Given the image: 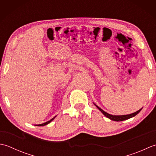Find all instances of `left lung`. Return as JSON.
<instances>
[{"mask_svg": "<svg viewBox=\"0 0 156 156\" xmlns=\"http://www.w3.org/2000/svg\"><path fill=\"white\" fill-rule=\"evenodd\" d=\"M94 105L97 107L99 110L101 111V112L102 114H103L105 117H107V118L110 119L112 121H125V120H127V119H130L131 117H135V115H137L139 112H140L141 111V108L140 109V110L133 112V113H131V114H129V115H112L111 114H108L107 112H106L105 111H104L102 109H101L100 107H98L97 105H96L94 104Z\"/></svg>", "mask_w": 156, "mask_h": 156, "instance_id": "8db88e82", "label": "left lung"}]
</instances>
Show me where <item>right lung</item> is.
<instances>
[{
	"label": "right lung",
	"instance_id": "1",
	"mask_svg": "<svg viewBox=\"0 0 156 156\" xmlns=\"http://www.w3.org/2000/svg\"><path fill=\"white\" fill-rule=\"evenodd\" d=\"M55 117H56V116H55ZM55 117H54V118H52V119H51V120H49V121H47V122H44V123H42V124H40V125H37V126H44V125H48V124H49V122H51L53 120H54V119H55Z\"/></svg>",
	"mask_w": 156,
	"mask_h": 156
}]
</instances>
